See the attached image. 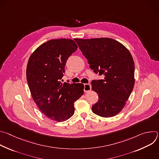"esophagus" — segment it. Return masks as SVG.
Segmentation results:
<instances>
[{
    "instance_id": "obj_1",
    "label": "esophagus",
    "mask_w": 159,
    "mask_h": 159,
    "mask_svg": "<svg viewBox=\"0 0 159 159\" xmlns=\"http://www.w3.org/2000/svg\"><path fill=\"white\" fill-rule=\"evenodd\" d=\"M91 90V85L89 84H84V90L85 93L89 92V90Z\"/></svg>"
}]
</instances>
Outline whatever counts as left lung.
<instances>
[{"label": "left lung", "instance_id": "obj_1", "mask_svg": "<svg viewBox=\"0 0 159 159\" xmlns=\"http://www.w3.org/2000/svg\"><path fill=\"white\" fill-rule=\"evenodd\" d=\"M90 68L104 79L91 82L99 96L92 107L94 114L109 118L123 109L134 84V64L128 50L109 38L75 39Z\"/></svg>", "mask_w": 159, "mask_h": 159}]
</instances>
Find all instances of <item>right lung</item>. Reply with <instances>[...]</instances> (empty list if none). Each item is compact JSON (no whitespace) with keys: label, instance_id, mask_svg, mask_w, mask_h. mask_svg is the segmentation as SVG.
Here are the masks:
<instances>
[{"label":"right lung","instance_id":"1","mask_svg":"<svg viewBox=\"0 0 159 159\" xmlns=\"http://www.w3.org/2000/svg\"><path fill=\"white\" fill-rule=\"evenodd\" d=\"M77 48L72 39H51L40 45L28 62L26 78L34 101L45 116L58 122L74 115V102L84 94V84L60 82L67 59Z\"/></svg>","mask_w":159,"mask_h":159}]
</instances>
